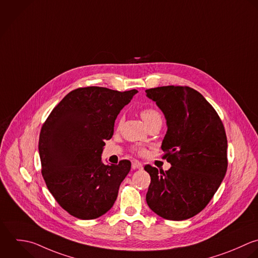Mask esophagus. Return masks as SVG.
Masks as SVG:
<instances>
[{
    "instance_id": "1",
    "label": "esophagus",
    "mask_w": 258,
    "mask_h": 258,
    "mask_svg": "<svg viewBox=\"0 0 258 258\" xmlns=\"http://www.w3.org/2000/svg\"><path fill=\"white\" fill-rule=\"evenodd\" d=\"M132 168L134 170H142L143 169V165L142 163H140L139 161H133L132 163Z\"/></svg>"
}]
</instances>
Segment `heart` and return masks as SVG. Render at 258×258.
<instances>
[{"mask_svg":"<svg viewBox=\"0 0 258 258\" xmlns=\"http://www.w3.org/2000/svg\"><path fill=\"white\" fill-rule=\"evenodd\" d=\"M141 116L144 119V121L146 122V124L148 125L149 123H151L152 121L156 120V119H160L161 118V114L154 108H144L141 111ZM134 151L140 155H144L146 154L147 150L145 148L142 147H138V148H134Z\"/></svg>","mask_w":258,"mask_h":258,"instance_id":"1","label":"heart"}]
</instances>
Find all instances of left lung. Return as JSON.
Masks as SVG:
<instances>
[{
    "label": "left lung",
    "mask_w": 258,
    "mask_h": 258,
    "mask_svg": "<svg viewBox=\"0 0 258 258\" xmlns=\"http://www.w3.org/2000/svg\"><path fill=\"white\" fill-rule=\"evenodd\" d=\"M146 92L167 119L162 150L172 165L166 172L145 166L151 176L146 200L162 218L186 220L208 205L225 177V128L214 107L189 86H161Z\"/></svg>",
    "instance_id": "8db88e82"
}]
</instances>
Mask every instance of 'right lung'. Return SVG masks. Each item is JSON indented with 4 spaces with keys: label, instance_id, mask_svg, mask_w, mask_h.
<instances>
[{
    "label": "right lung",
    "instance_id": "1",
    "mask_svg": "<svg viewBox=\"0 0 258 258\" xmlns=\"http://www.w3.org/2000/svg\"><path fill=\"white\" fill-rule=\"evenodd\" d=\"M137 89L88 86L70 91L53 108L39 137L41 173L57 203L70 215L90 220L105 214L131 170V162H101L104 141Z\"/></svg>",
    "mask_w": 258,
    "mask_h": 258
}]
</instances>
